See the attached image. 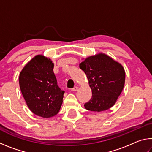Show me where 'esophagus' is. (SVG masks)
Wrapping results in <instances>:
<instances>
[{
  "mask_svg": "<svg viewBox=\"0 0 152 152\" xmlns=\"http://www.w3.org/2000/svg\"><path fill=\"white\" fill-rule=\"evenodd\" d=\"M78 88L77 86H75V87H74L73 88H72L71 89V91H78Z\"/></svg>",
  "mask_w": 152,
  "mask_h": 152,
  "instance_id": "obj_1",
  "label": "esophagus"
}]
</instances>
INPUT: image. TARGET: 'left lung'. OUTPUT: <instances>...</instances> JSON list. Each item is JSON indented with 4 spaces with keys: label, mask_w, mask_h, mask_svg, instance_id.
<instances>
[{
    "label": "left lung",
    "mask_w": 152,
    "mask_h": 152,
    "mask_svg": "<svg viewBox=\"0 0 152 152\" xmlns=\"http://www.w3.org/2000/svg\"><path fill=\"white\" fill-rule=\"evenodd\" d=\"M79 66L86 74L92 90L91 99L84 104V107L95 112L112 107L125 84V72L121 64L99 53L86 58Z\"/></svg>",
    "instance_id": "1"
}]
</instances>
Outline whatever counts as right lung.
Here are the masks:
<instances>
[{"instance_id":"1","label":"right lung","mask_w":152,"mask_h":152,"mask_svg":"<svg viewBox=\"0 0 152 152\" xmlns=\"http://www.w3.org/2000/svg\"><path fill=\"white\" fill-rule=\"evenodd\" d=\"M19 86L34 114L44 118L58 114L65 91L58 86L53 63L50 59L38 55L29 61L20 73Z\"/></svg>"}]
</instances>
